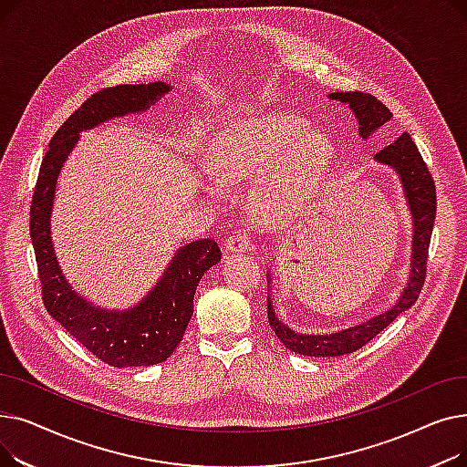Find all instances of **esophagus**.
Masks as SVG:
<instances>
[{
	"mask_svg": "<svg viewBox=\"0 0 467 467\" xmlns=\"http://www.w3.org/2000/svg\"><path fill=\"white\" fill-rule=\"evenodd\" d=\"M250 236H248V233H233L231 236H227V240H225V248H227V252L229 254H236V252H246V250H250Z\"/></svg>",
	"mask_w": 467,
	"mask_h": 467,
	"instance_id": "esophagus-1",
	"label": "esophagus"
}]
</instances>
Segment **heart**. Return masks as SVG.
<instances>
[{
  "mask_svg": "<svg viewBox=\"0 0 467 467\" xmlns=\"http://www.w3.org/2000/svg\"><path fill=\"white\" fill-rule=\"evenodd\" d=\"M333 159L331 138L308 120L287 113L236 119L221 129L208 153V170L225 183L254 182L252 212L280 223L312 196ZM206 191L219 185L210 178Z\"/></svg>",
  "mask_w": 467,
  "mask_h": 467,
  "instance_id": "b5f03b06",
  "label": "heart"
}]
</instances>
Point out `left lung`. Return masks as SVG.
Wrapping results in <instances>:
<instances>
[{"label":"left lung","mask_w":467,"mask_h":467,"mask_svg":"<svg viewBox=\"0 0 467 467\" xmlns=\"http://www.w3.org/2000/svg\"><path fill=\"white\" fill-rule=\"evenodd\" d=\"M329 100H337L352 109L356 120L359 138L367 140L375 130H379L384 122L391 119L389 109L379 102L375 96L363 94V92H331L327 94ZM375 161L379 164H384L391 168L400 176L405 201L412 217V254H410V273L409 280L401 291L398 301L386 308L382 314H377L369 320L361 324H356L352 327L340 329L335 333L326 335H306L299 333L285 326L273 305L271 289H268L266 297V314L268 324H271L273 331L284 342V347L291 352L310 356V358H337L359 350L363 345H367L373 337H377L384 327H388L396 320L400 314L409 310L416 299L420 296V289L424 285L426 278V263H428V248L431 229L435 221V185L431 180V174L428 171V166L422 159V155L416 150L412 138L403 132L394 143L384 147L382 151L375 155ZM271 271H266V284L271 285Z\"/></svg>","instance_id":"left-lung-1"}]
</instances>
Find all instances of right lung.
<instances>
[{
    "mask_svg": "<svg viewBox=\"0 0 467 467\" xmlns=\"http://www.w3.org/2000/svg\"><path fill=\"white\" fill-rule=\"evenodd\" d=\"M170 90L168 83L157 81L117 85L92 94L48 143L30 208V236L47 312L92 356L119 369L157 365L171 356L192 316L196 285L221 259V250L210 238L189 242L171 257L155 287L138 305L127 310L96 306L69 285L55 254L51 213L57 182L83 130L115 117L143 113Z\"/></svg>",
    "mask_w": 467,
    "mask_h": 467,
    "instance_id": "obj_1",
    "label": "right lung"
}]
</instances>
